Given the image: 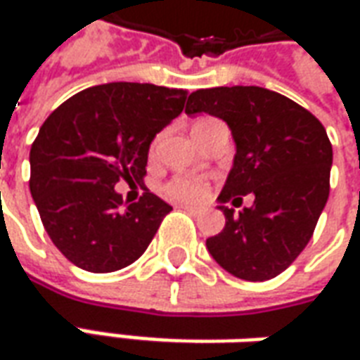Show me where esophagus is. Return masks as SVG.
I'll return each mask as SVG.
<instances>
[{
  "instance_id": "1",
  "label": "esophagus",
  "mask_w": 360,
  "mask_h": 360,
  "mask_svg": "<svg viewBox=\"0 0 360 360\" xmlns=\"http://www.w3.org/2000/svg\"><path fill=\"white\" fill-rule=\"evenodd\" d=\"M179 208H181V210L188 212V214H193V216H195V214H200V212H202V208H198V206H191V204H181Z\"/></svg>"
}]
</instances>
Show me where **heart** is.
<instances>
[{
	"label": "heart",
	"mask_w": 360,
	"mask_h": 360,
	"mask_svg": "<svg viewBox=\"0 0 360 360\" xmlns=\"http://www.w3.org/2000/svg\"><path fill=\"white\" fill-rule=\"evenodd\" d=\"M156 148V142L152 152ZM208 193V181L200 175H175L164 185V195L172 200H200Z\"/></svg>",
	"instance_id": "heart-1"
}]
</instances>
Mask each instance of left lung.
Segmentation results:
<instances>
[{"mask_svg": "<svg viewBox=\"0 0 360 360\" xmlns=\"http://www.w3.org/2000/svg\"><path fill=\"white\" fill-rule=\"evenodd\" d=\"M187 115L226 121L237 154L219 193L224 231L206 239L214 260L235 278L279 276L309 245L330 195L332 142L309 110L260 86H218L188 96ZM255 195L235 214L223 204Z\"/></svg>", "mask_w": 360, "mask_h": 360, "instance_id": "1", "label": "left lung"}]
</instances>
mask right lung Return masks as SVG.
<instances>
[{
    "label": "right lung",
    "instance_id": "obj_1",
    "mask_svg": "<svg viewBox=\"0 0 360 360\" xmlns=\"http://www.w3.org/2000/svg\"><path fill=\"white\" fill-rule=\"evenodd\" d=\"M187 90L110 82L51 111L30 148V193L61 255L108 274L133 264L172 206L144 187L125 206L115 183H142L150 142L185 108Z\"/></svg>",
    "mask_w": 360,
    "mask_h": 360
}]
</instances>
